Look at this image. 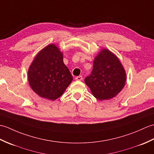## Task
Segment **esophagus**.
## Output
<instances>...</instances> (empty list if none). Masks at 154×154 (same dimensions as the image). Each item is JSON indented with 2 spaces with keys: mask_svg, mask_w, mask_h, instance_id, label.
<instances>
[{
  "mask_svg": "<svg viewBox=\"0 0 154 154\" xmlns=\"http://www.w3.org/2000/svg\"><path fill=\"white\" fill-rule=\"evenodd\" d=\"M75 80H77V81H81L82 80V76H76V78H75Z\"/></svg>",
  "mask_w": 154,
  "mask_h": 154,
  "instance_id": "1",
  "label": "esophagus"
}]
</instances>
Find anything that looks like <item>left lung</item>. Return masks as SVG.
<instances>
[{
  "mask_svg": "<svg viewBox=\"0 0 154 154\" xmlns=\"http://www.w3.org/2000/svg\"><path fill=\"white\" fill-rule=\"evenodd\" d=\"M126 80V71L120 60L105 48L95 57L91 73L84 80L94 96L101 101L117 95L124 88Z\"/></svg>",
  "mask_w": 154,
  "mask_h": 154,
  "instance_id": "obj_1",
  "label": "left lung"
}]
</instances>
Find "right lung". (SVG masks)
<instances>
[{
    "label": "right lung",
    "instance_id": "right-lung-1",
    "mask_svg": "<svg viewBox=\"0 0 154 154\" xmlns=\"http://www.w3.org/2000/svg\"><path fill=\"white\" fill-rule=\"evenodd\" d=\"M33 91L41 97L55 100L63 94L73 77L63 62V53L49 44L36 54L28 72Z\"/></svg>",
    "mask_w": 154,
    "mask_h": 154
}]
</instances>
